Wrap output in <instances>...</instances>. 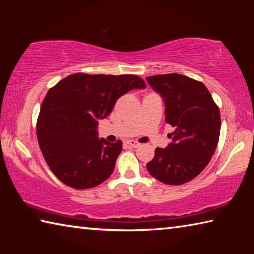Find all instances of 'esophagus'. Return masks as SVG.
I'll return each mask as SVG.
<instances>
[{
  "instance_id": "34e87169",
  "label": "esophagus",
  "mask_w": 254,
  "mask_h": 254,
  "mask_svg": "<svg viewBox=\"0 0 254 254\" xmlns=\"http://www.w3.org/2000/svg\"><path fill=\"white\" fill-rule=\"evenodd\" d=\"M127 143L132 148H137L140 145V143L136 142V141H134V140H128V141H127Z\"/></svg>"
}]
</instances>
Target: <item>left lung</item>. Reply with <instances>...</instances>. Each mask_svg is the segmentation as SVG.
<instances>
[{"label": "left lung", "instance_id": "8db88e82", "mask_svg": "<svg viewBox=\"0 0 254 254\" xmlns=\"http://www.w3.org/2000/svg\"><path fill=\"white\" fill-rule=\"evenodd\" d=\"M166 104V122L175 128L173 142L154 150L147 163L150 175L166 185H183L197 177L216 150L220 109L206 86L180 74L147 77ZM170 136V137H171Z\"/></svg>", "mask_w": 254, "mask_h": 254}]
</instances>
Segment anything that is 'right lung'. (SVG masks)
I'll use <instances>...</instances> for the list:
<instances>
[{
    "instance_id": "obj_1",
    "label": "right lung",
    "mask_w": 254,
    "mask_h": 254,
    "mask_svg": "<svg viewBox=\"0 0 254 254\" xmlns=\"http://www.w3.org/2000/svg\"><path fill=\"white\" fill-rule=\"evenodd\" d=\"M145 86L136 75L77 72L49 89L37 120V136L47 165L60 182L87 189L110 177L122 141L98 139V120L105 119L124 94Z\"/></svg>"
}]
</instances>
